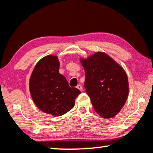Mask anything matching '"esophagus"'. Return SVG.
<instances>
[{
  "mask_svg": "<svg viewBox=\"0 0 153 153\" xmlns=\"http://www.w3.org/2000/svg\"><path fill=\"white\" fill-rule=\"evenodd\" d=\"M76 88L78 89H79V90H80V91H82V87L81 85H77Z\"/></svg>",
  "mask_w": 153,
  "mask_h": 153,
  "instance_id": "34e87169",
  "label": "esophagus"
}]
</instances>
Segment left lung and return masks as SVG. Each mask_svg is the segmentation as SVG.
<instances>
[{
    "instance_id": "left-lung-1",
    "label": "left lung",
    "mask_w": 153,
    "mask_h": 153,
    "mask_svg": "<svg viewBox=\"0 0 153 153\" xmlns=\"http://www.w3.org/2000/svg\"><path fill=\"white\" fill-rule=\"evenodd\" d=\"M85 74V88L96 113L104 119L114 117L127 101L129 82L126 71L103 52L80 57Z\"/></svg>"
}]
</instances>
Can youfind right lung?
I'll use <instances>...</instances> for the list:
<instances>
[{"label": "right lung", "mask_w": 153, "mask_h": 153, "mask_svg": "<svg viewBox=\"0 0 153 153\" xmlns=\"http://www.w3.org/2000/svg\"><path fill=\"white\" fill-rule=\"evenodd\" d=\"M57 56L50 54L38 61L29 79V91L39 109L59 117L75 106L79 89L71 88L65 76L59 73Z\"/></svg>", "instance_id": "obj_1"}]
</instances>
